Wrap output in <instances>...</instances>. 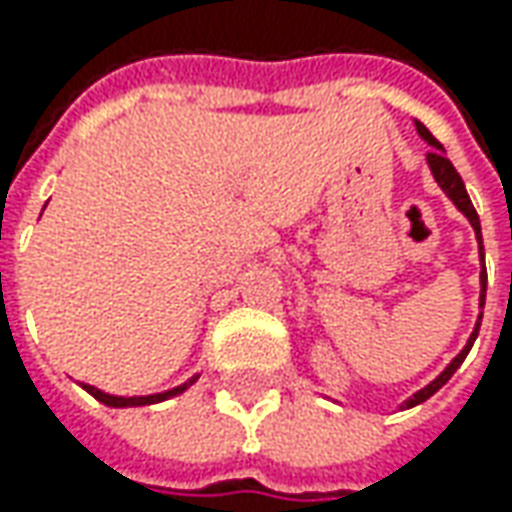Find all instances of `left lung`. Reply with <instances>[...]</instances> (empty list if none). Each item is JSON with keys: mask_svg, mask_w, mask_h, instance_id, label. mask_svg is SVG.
<instances>
[{"mask_svg": "<svg viewBox=\"0 0 512 512\" xmlns=\"http://www.w3.org/2000/svg\"><path fill=\"white\" fill-rule=\"evenodd\" d=\"M416 125V130H419V136H422L424 142L430 145V153L424 156L427 159V168H430V173H433V179H436V185L442 187L444 193H447V199L453 202V205L459 207V213H464L467 216V222L473 225V230H476V239H479V262H482V273H479V285H482V293H479V307H484V296H487V267H484V245H482V225H479V213H476V207H473V202H470V196H467V187H464L462 176L456 173V168H453V162L447 159V153H444L442 142L430 133V130L424 128L422 122L416 119L413 122ZM479 327H482V313H479V319H476V327H473V333H470V339H467V344H464L462 350H459V356L453 359V362L444 367L442 373L433 379L430 384H424L422 390H416L410 399H404L399 407L402 410H407V407H416V404L427 402L436 390H442L444 384L450 382V376L459 370V364L464 362V356L470 353V347H473V342H476V336H479Z\"/></svg>", "mask_w": 512, "mask_h": 512, "instance_id": "left-lung-1", "label": "left lung"}]
</instances>
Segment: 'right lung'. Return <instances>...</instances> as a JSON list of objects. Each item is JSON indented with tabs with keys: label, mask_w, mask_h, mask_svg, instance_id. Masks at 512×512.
Listing matches in <instances>:
<instances>
[{
	"label": "right lung",
	"mask_w": 512,
	"mask_h": 512,
	"mask_svg": "<svg viewBox=\"0 0 512 512\" xmlns=\"http://www.w3.org/2000/svg\"><path fill=\"white\" fill-rule=\"evenodd\" d=\"M199 379V373L196 376H190L185 384H179V387H170L165 393H150V396H113V393H105V390H99V387H93V384L79 382L82 390H88L93 399H99L102 404H108V407H145V404H156V402H168L173 396H179V393H185L190 384Z\"/></svg>",
	"instance_id": "obj_1"
}]
</instances>
